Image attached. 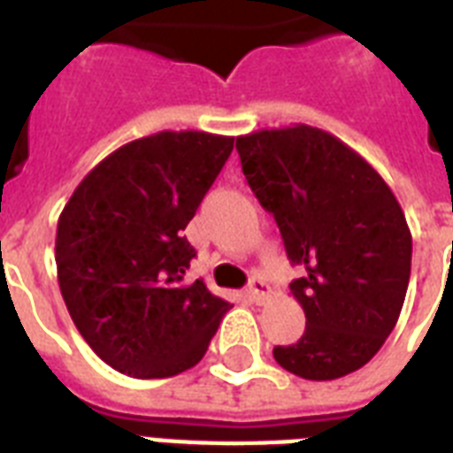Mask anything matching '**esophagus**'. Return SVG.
<instances>
[{"instance_id":"obj_1","label":"esophagus","mask_w":453,"mask_h":453,"mask_svg":"<svg viewBox=\"0 0 453 453\" xmlns=\"http://www.w3.org/2000/svg\"><path fill=\"white\" fill-rule=\"evenodd\" d=\"M268 294H270L268 282H265L261 275L251 277V282H249V296L254 298L256 303H263L265 298H268Z\"/></svg>"}]
</instances>
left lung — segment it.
<instances>
[{"label": "left lung", "mask_w": 453, "mask_h": 453, "mask_svg": "<svg viewBox=\"0 0 453 453\" xmlns=\"http://www.w3.org/2000/svg\"><path fill=\"white\" fill-rule=\"evenodd\" d=\"M242 171L273 213L303 277L289 284L305 312L277 365L308 380L357 372L386 343L404 305L411 233L393 190L355 150L315 127L237 138Z\"/></svg>", "instance_id": "obj_1"}]
</instances>
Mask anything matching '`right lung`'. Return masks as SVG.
I'll return each instance as SVG.
<instances>
[{"mask_svg": "<svg viewBox=\"0 0 453 453\" xmlns=\"http://www.w3.org/2000/svg\"><path fill=\"white\" fill-rule=\"evenodd\" d=\"M234 138L159 131L108 155L58 219L56 268L91 350L136 379H169L204 357L230 303L185 273L183 237Z\"/></svg>", "mask_w": 453, "mask_h": 453, "instance_id": "obj_1", "label": "right lung"}]
</instances>
